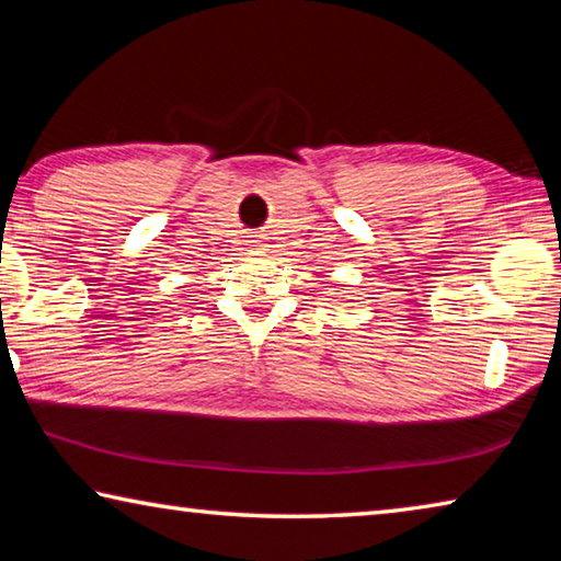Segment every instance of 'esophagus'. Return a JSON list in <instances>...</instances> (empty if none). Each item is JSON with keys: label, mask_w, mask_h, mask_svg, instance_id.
<instances>
[{"label": "esophagus", "mask_w": 561, "mask_h": 561, "mask_svg": "<svg viewBox=\"0 0 561 561\" xmlns=\"http://www.w3.org/2000/svg\"><path fill=\"white\" fill-rule=\"evenodd\" d=\"M252 247H254V250H257V252H260V250H264V244H252Z\"/></svg>", "instance_id": "obj_1"}]
</instances>
